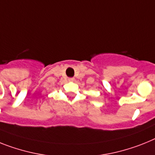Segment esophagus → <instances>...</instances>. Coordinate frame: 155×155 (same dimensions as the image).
I'll use <instances>...</instances> for the list:
<instances>
[{
	"label": "esophagus",
	"mask_w": 155,
	"mask_h": 155,
	"mask_svg": "<svg viewBox=\"0 0 155 155\" xmlns=\"http://www.w3.org/2000/svg\"><path fill=\"white\" fill-rule=\"evenodd\" d=\"M68 81H71V82H72V81H74V78H69Z\"/></svg>",
	"instance_id": "esophagus-1"
}]
</instances>
